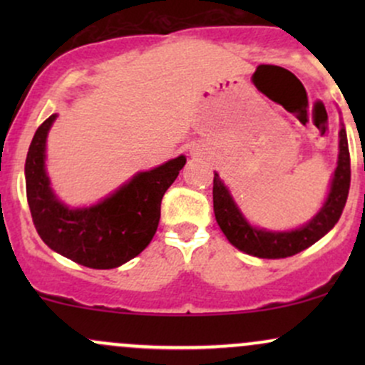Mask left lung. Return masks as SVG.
I'll return each instance as SVG.
<instances>
[{"label": "left lung", "mask_w": 365, "mask_h": 365, "mask_svg": "<svg viewBox=\"0 0 365 365\" xmlns=\"http://www.w3.org/2000/svg\"><path fill=\"white\" fill-rule=\"evenodd\" d=\"M350 188V153L345 127L340 130V153L338 166L331 180L329 194L316 216L302 228L292 232H266L255 228L245 220L235 200L230 195L228 188L221 182L220 175L215 173L212 180V204L215 216L221 232L242 252L261 259H283L295 255L316 244L319 238L333 228L340 220L343 207L346 204Z\"/></svg>", "instance_id": "1"}]
</instances>
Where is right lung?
Segmentation results:
<instances>
[{"label":"right lung","mask_w":365,"mask_h":365,"mask_svg":"<svg viewBox=\"0 0 365 365\" xmlns=\"http://www.w3.org/2000/svg\"><path fill=\"white\" fill-rule=\"evenodd\" d=\"M56 115L36 130L25 159V185L32 221L54 252L92 269H113L139 255L153 240L165 192L185 166L178 156L140 171L115 194L91 207H66L56 199L46 173V137Z\"/></svg>","instance_id":"right-lung-1"}]
</instances>
